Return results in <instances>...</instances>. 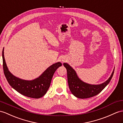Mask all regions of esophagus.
Wrapping results in <instances>:
<instances>
[{
  "label": "esophagus",
  "mask_w": 123,
  "mask_h": 123,
  "mask_svg": "<svg viewBox=\"0 0 123 123\" xmlns=\"http://www.w3.org/2000/svg\"><path fill=\"white\" fill-rule=\"evenodd\" d=\"M62 62H65V61H64V60H62Z\"/></svg>",
  "instance_id": "obj_1"
}]
</instances>
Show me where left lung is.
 I'll use <instances>...</instances> for the list:
<instances>
[{
  "instance_id": "1",
  "label": "left lung",
  "mask_w": 123,
  "mask_h": 123,
  "mask_svg": "<svg viewBox=\"0 0 123 123\" xmlns=\"http://www.w3.org/2000/svg\"><path fill=\"white\" fill-rule=\"evenodd\" d=\"M67 72L68 83L70 90L74 96L79 98H86L98 94L109 84L113 76L114 69L111 75L106 81L99 85H91L85 82L78 76L76 71L67 63L63 64Z\"/></svg>"
}]
</instances>
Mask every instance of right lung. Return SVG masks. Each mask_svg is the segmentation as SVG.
<instances>
[{"mask_svg":"<svg viewBox=\"0 0 123 123\" xmlns=\"http://www.w3.org/2000/svg\"><path fill=\"white\" fill-rule=\"evenodd\" d=\"M4 48L2 53L4 74L11 87L27 97L38 98L43 97L49 88L55 71L62 65L61 62H57L53 64L37 78L32 80H24L14 76L9 70L4 57Z\"/></svg>","mask_w":123,"mask_h":123,"instance_id":"right-lung-1","label":"right lung"}]
</instances>
